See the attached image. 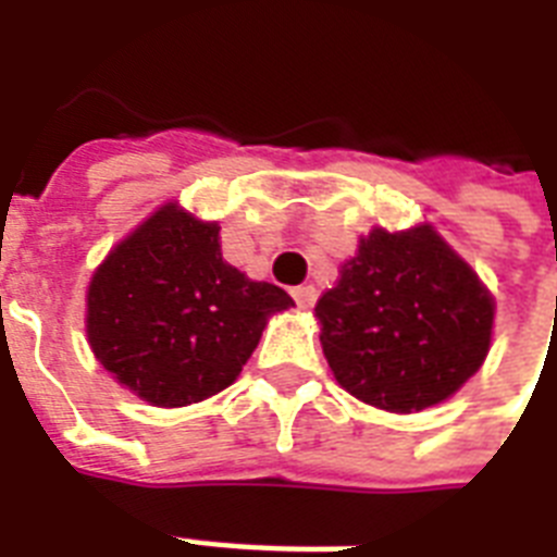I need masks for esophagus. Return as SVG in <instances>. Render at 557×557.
<instances>
[{"label":"esophagus","mask_w":557,"mask_h":557,"mask_svg":"<svg viewBox=\"0 0 557 557\" xmlns=\"http://www.w3.org/2000/svg\"><path fill=\"white\" fill-rule=\"evenodd\" d=\"M292 297H295V304L300 306V309H312L314 300H318V288L297 286V288H292Z\"/></svg>","instance_id":"esophagus-1"}]
</instances>
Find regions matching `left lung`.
Returning a JSON list of instances; mask_svg holds the SVG:
<instances>
[{
	"label": "left lung",
	"mask_w": 557,
	"mask_h": 557,
	"mask_svg": "<svg viewBox=\"0 0 557 557\" xmlns=\"http://www.w3.org/2000/svg\"><path fill=\"white\" fill-rule=\"evenodd\" d=\"M341 387L389 413L450 398L483 367L494 297L436 227H372L314 306Z\"/></svg>",
	"instance_id": "8db88e82"
}]
</instances>
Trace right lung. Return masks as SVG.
<instances>
[{"mask_svg":"<svg viewBox=\"0 0 557 557\" xmlns=\"http://www.w3.org/2000/svg\"><path fill=\"white\" fill-rule=\"evenodd\" d=\"M295 300L222 260L219 225L161 205L107 253L86 292V338L100 364L156 407L231 387L271 314Z\"/></svg>","mask_w":557,"mask_h":557,"instance_id":"right-lung-1","label":"right lung"}]
</instances>
